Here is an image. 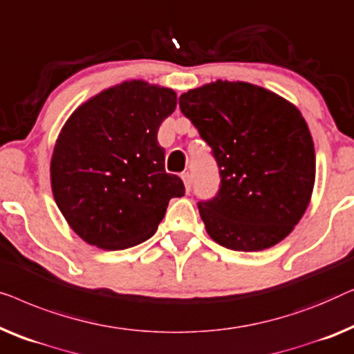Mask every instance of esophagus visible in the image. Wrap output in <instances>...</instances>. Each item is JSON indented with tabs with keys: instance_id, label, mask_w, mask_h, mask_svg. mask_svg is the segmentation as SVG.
Returning a JSON list of instances; mask_svg holds the SVG:
<instances>
[{
	"instance_id": "34e87169",
	"label": "esophagus",
	"mask_w": 354,
	"mask_h": 354,
	"mask_svg": "<svg viewBox=\"0 0 354 354\" xmlns=\"http://www.w3.org/2000/svg\"><path fill=\"white\" fill-rule=\"evenodd\" d=\"M181 178H183V181H184V186H186V191L189 192V191H191V187H192V176H191V173L184 171L183 175H181Z\"/></svg>"
}]
</instances>
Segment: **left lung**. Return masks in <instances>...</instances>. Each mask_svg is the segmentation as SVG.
Wrapping results in <instances>:
<instances>
[{"label":"left lung","instance_id":"obj_1","mask_svg":"<svg viewBox=\"0 0 354 354\" xmlns=\"http://www.w3.org/2000/svg\"><path fill=\"white\" fill-rule=\"evenodd\" d=\"M179 109L220 171L216 196L197 202L213 241L260 252L286 239L310 203L316 175L300 111L257 84L221 80L181 94Z\"/></svg>","mask_w":354,"mask_h":354}]
</instances>
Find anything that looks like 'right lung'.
Returning a JSON list of instances; mask_svg holds the SVG:
<instances>
[{"instance_id": "1", "label": "right lung", "mask_w": 354, "mask_h": 354, "mask_svg": "<svg viewBox=\"0 0 354 354\" xmlns=\"http://www.w3.org/2000/svg\"><path fill=\"white\" fill-rule=\"evenodd\" d=\"M176 107L173 89L141 80L112 86L80 106L51 158L54 201L84 242L123 250L153 236L183 179L165 171L157 141Z\"/></svg>"}]
</instances>
